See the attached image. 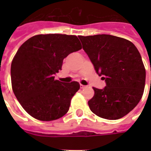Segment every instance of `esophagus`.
Instances as JSON below:
<instances>
[{
	"mask_svg": "<svg viewBox=\"0 0 151 151\" xmlns=\"http://www.w3.org/2000/svg\"><path fill=\"white\" fill-rule=\"evenodd\" d=\"M80 87H81V88H86V86H85V85H80Z\"/></svg>",
	"mask_w": 151,
	"mask_h": 151,
	"instance_id": "esophagus-1",
	"label": "esophagus"
}]
</instances>
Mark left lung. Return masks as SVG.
<instances>
[{
    "mask_svg": "<svg viewBox=\"0 0 151 151\" xmlns=\"http://www.w3.org/2000/svg\"><path fill=\"white\" fill-rule=\"evenodd\" d=\"M78 37L106 82L103 89L93 88L90 110L105 119L122 118L136 107L145 87V67L138 49L131 41L109 34Z\"/></svg>",
    "mask_w": 151,
    "mask_h": 151,
    "instance_id": "left-lung-1",
    "label": "left lung"
}]
</instances>
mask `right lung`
Masks as SVG:
<instances>
[{
    "label": "right lung",
    "mask_w": 151,
    "mask_h": 151,
    "mask_svg": "<svg viewBox=\"0 0 151 151\" xmlns=\"http://www.w3.org/2000/svg\"><path fill=\"white\" fill-rule=\"evenodd\" d=\"M81 49L77 36L39 34L20 46L11 66L15 97L34 118L44 122L59 119L68 112L72 97L80 88L77 81L55 80L64 58Z\"/></svg>",
    "instance_id": "obj_1"
}]
</instances>
